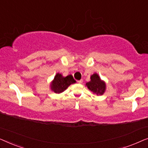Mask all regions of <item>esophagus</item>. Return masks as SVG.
<instances>
[{"instance_id":"1","label":"esophagus","mask_w":148,"mask_h":148,"mask_svg":"<svg viewBox=\"0 0 148 148\" xmlns=\"http://www.w3.org/2000/svg\"><path fill=\"white\" fill-rule=\"evenodd\" d=\"M77 82H78V84H82V83H83V79L79 80Z\"/></svg>"}]
</instances>
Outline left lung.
Here are the masks:
<instances>
[{
    "mask_svg": "<svg viewBox=\"0 0 148 148\" xmlns=\"http://www.w3.org/2000/svg\"><path fill=\"white\" fill-rule=\"evenodd\" d=\"M86 86L93 94L97 96H102L106 90V82L101 79L100 77L96 73L91 75L90 81L86 83Z\"/></svg>",
    "mask_w": 148,
    "mask_h": 148,
    "instance_id": "8db88e82",
    "label": "left lung"
}]
</instances>
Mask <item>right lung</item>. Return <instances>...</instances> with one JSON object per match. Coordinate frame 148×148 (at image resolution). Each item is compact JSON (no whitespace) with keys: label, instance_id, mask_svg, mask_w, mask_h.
Returning <instances> with one entry per match:
<instances>
[{"label":"right lung","instance_id":"obj_1","mask_svg":"<svg viewBox=\"0 0 148 148\" xmlns=\"http://www.w3.org/2000/svg\"><path fill=\"white\" fill-rule=\"evenodd\" d=\"M75 83H76V81L71 75L64 77L61 73H57L54 76V79L50 83V90L56 94H60Z\"/></svg>","mask_w":148,"mask_h":148}]
</instances>
